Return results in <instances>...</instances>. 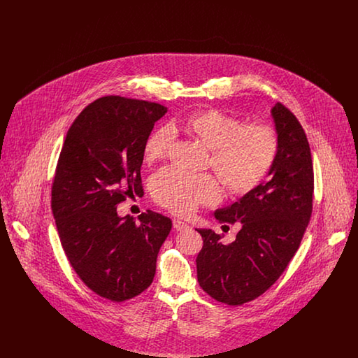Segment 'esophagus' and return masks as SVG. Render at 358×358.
I'll list each match as a JSON object with an SVG mask.
<instances>
[{
  "mask_svg": "<svg viewBox=\"0 0 358 358\" xmlns=\"http://www.w3.org/2000/svg\"><path fill=\"white\" fill-rule=\"evenodd\" d=\"M173 228H174L176 231H184V229L189 228V225H187V222L174 219V220H173Z\"/></svg>",
  "mask_w": 358,
  "mask_h": 358,
  "instance_id": "1",
  "label": "esophagus"
}]
</instances>
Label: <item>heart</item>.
<instances>
[{
  "label": "heart",
  "instance_id": "heart-1",
  "mask_svg": "<svg viewBox=\"0 0 358 358\" xmlns=\"http://www.w3.org/2000/svg\"><path fill=\"white\" fill-rule=\"evenodd\" d=\"M178 131L210 150L208 166L216 171L225 190L234 196L248 194L263 184L273 171L280 148L279 136L271 126L247 124L217 108H205L153 130L143 146L145 161H164L174 145V133ZM220 193V184L212 174H189L169 168L152 180L154 201L176 215H187L200 205L215 204Z\"/></svg>",
  "mask_w": 358,
  "mask_h": 358
}]
</instances>
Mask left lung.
I'll use <instances>...</instances> for the list:
<instances>
[{
    "mask_svg": "<svg viewBox=\"0 0 358 358\" xmlns=\"http://www.w3.org/2000/svg\"><path fill=\"white\" fill-rule=\"evenodd\" d=\"M271 114L280 148L270 178L215 212L219 222L241 227L236 240L222 244L212 229H197L203 238L196 259L200 287L229 306L254 301L285 273L313 212L314 171L305 130L282 103Z\"/></svg>",
    "mask_w": 358,
    "mask_h": 358,
    "instance_id": "left-lung-1",
    "label": "left lung"
}]
</instances>
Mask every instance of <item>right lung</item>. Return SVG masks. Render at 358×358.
Segmentation results:
<instances>
[{
	"instance_id": "obj_1",
	"label": "right lung",
	"mask_w": 358,
	"mask_h": 358,
	"mask_svg": "<svg viewBox=\"0 0 358 358\" xmlns=\"http://www.w3.org/2000/svg\"><path fill=\"white\" fill-rule=\"evenodd\" d=\"M166 107L103 96L73 120L59 155L51 206L62 247L90 289L113 302L139 295L153 282L157 256L171 229L153 210L120 217L126 196L143 194V146Z\"/></svg>"
}]
</instances>
